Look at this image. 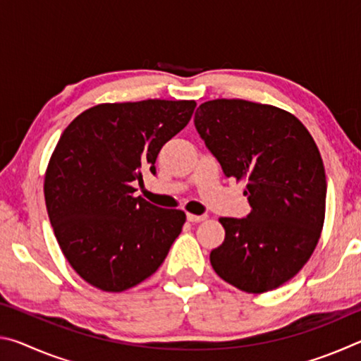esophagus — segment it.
Masks as SVG:
<instances>
[{
    "instance_id": "esophagus-1",
    "label": "esophagus",
    "mask_w": 361,
    "mask_h": 361,
    "mask_svg": "<svg viewBox=\"0 0 361 361\" xmlns=\"http://www.w3.org/2000/svg\"><path fill=\"white\" fill-rule=\"evenodd\" d=\"M204 219H207L205 215H192V213H188V221L191 223H200L204 221Z\"/></svg>"
}]
</instances>
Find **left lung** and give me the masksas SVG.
<instances>
[{
    "label": "left lung",
    "mask_w": 361,
    "mask_h": 361,
    "mask_svg": "<svg viewBox=\"0 0 361 361\" xmlns=\"http://www.w3.org/2000/svg\"><path fill=\"white\" fill-rule=\"evenodd\" d=\"M194 126L224 175L247 181L252 207L247 218H219L226 237L212 267L242 291L279 288L312 256L325 221L326 176L312 135L285 109L239 99L202 103Z\"/></svg>",
    "instance_id": "1"
}]
</instances>
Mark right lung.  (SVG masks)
Masks as SVG:
<instances>
[{
    "label": "right lung",
    "instance_id": "obj_1",
    "mask_svg": "<svg viewBox=\"0 0 361 361\" xmlns=\"http://www.w3.org/2000/svg\"><path fill=\"white\" fill-rule=\"evenodd\" d=\"M194 100L102 103L63 130L44 176L54 234L70 266L95 288L119 293L154 274L180 235L185 212L135 197L143 170L183 130Z\"/></svg>",
    "mask_w": 361,
    "mask_h": 361
}]
</instances>
